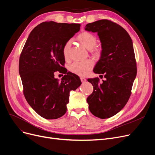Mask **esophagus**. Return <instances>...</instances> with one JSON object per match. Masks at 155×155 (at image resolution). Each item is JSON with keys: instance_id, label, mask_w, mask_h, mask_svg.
Returning a JSON list of instances; mask_svg holds the SVG:
<instances>
[{"instance_id": "1", "label": "esophagus", "mask_w": 155, "mask_h": 155, "mask_svg": "<svg viewBox=\"0 0 155 155\" xmlns=\"http://www.w3.org/2000/svg\"><path fill=\"white\" fill-rule=\"evenodd\" d=\"M80 80H81V82H85L86 81V79L84 77H80Z\"/></svg>"}]
</instances>
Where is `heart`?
Instances as JSON below:
<instances>
[{
    "label": "heart",
    "mask_w": 155,
    "mask_h": 155,
    "mask_svg": "<svg viewBox=\"0 0 155 155\" xmlns=\"http://www.w3.org/2000/svg\"><path fill=\"white\" fill-rule=\"evenodd\" d=\"M77 40L83 46L91 52L96 56H99L101 54V49L95 47L97 43V38L92 33L88 31L80 33L77 37ZM71 44V40L67 41L63 49V54L65 59L68 58L69 51ZM94 66V62L91 59H87L84 61H77L71 64L70 67V71L73 74L80 77L86 76L91 71Z\"/></svg>",
    "instance_id": "b5f03b06"
}]
</instances>
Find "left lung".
<instances>
[{
  "label": "left lung",
  "instance_id": "left-lung-1",
  "mask_svg": "<svg viewBox=\"0 0 155 155\" xmlns=\"http://www.w3.org/2000/svg\"><path fill=\"white\" fill-rule=\"evenodd\" d=\"M85 30L97 33L101 42L100 59L93 70L105 80L89 78L94 87L87 101L92 115L108 118L122 110L129 100L137 75L132 39L120 25L107 19L88 23Z\"/></svg>",
  "mask_w": 155,
  "mask_h": 155
}]
</instances>
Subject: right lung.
Here are the masks:
<instances>
[{
  "instance_id": "right-lung-1",
  "label": "right lung",
  "mask_w": 155,
  "mask_h": 155,
  "mask_svg": "<svg viewBox=\"0 0 155 155\" xmlns=\"http://www.w3.org/2000/svg\"><path fill=\"white\" fill-rule=\"evenodd\" d=\"M80 25L43 22L30 32L21 53L19 73L26 101L45 119H57L66 112L70 92L81 85L79 77L64 67L65 43L80 30ZM66 75L61 81L54 72Z\"/></svg>"
}]
</instances>
